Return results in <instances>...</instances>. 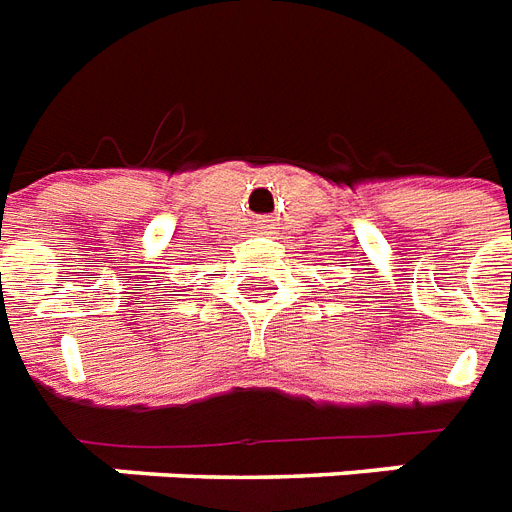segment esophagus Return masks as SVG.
Segmentation results:
<instances>
[{
  "label": "esophagus",
  "instance_id": "esophagus-1",
  "mask_svg": "<svg viewBox=\"0 0 512 512\" xmlns=\"http://www.w3.org/2000/svg\"><path fill=\"white\" fill-rule=\"evenodd\" d=\"M268 222L271 220H263V217H260V220H257V225H260V228H268Z\"/></svg>",
  "mask_w": 512,
  "mask_h": 512
}]
</instances>
